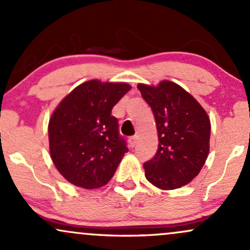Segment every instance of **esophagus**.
Wrapping results in <instances>:
<instances>
[{"mask_svg":"<svg viewBox=\"0 0 250 250\" xmlns=\"http://www.w3.org/2000/svg\"><path fill=\"white\" fill-rule=\"evenodd\" d=\"M137 143V136H133L129 139V145H130V147H135Z\"/></svg>","mask_w":250,"mask_h":250,"instance_id":"obj_1","label":"esophagus"}]
</instances>
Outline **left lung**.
I'll return each mask as SVG.
<instances>
[{
	"label": "left lung",
	"instance_id": "8db88e82",
	"mask_svg": "<svg viewBox=\"0 0 250 250\" xmlns=\"http://www.w3.org/2000/svg\"><path fill=\"white\" fill-rule=\"evenodd\" d=\"M145 101L153 110L159 148L143 165L151 185L173 190L188 185L205 166L209 154L210 120L188 91L171 81L157 85L139 83Z\"/></svg>",
	"mask_w": 250,
	"mask_h": 250
}]
</instances>
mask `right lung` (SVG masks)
I'll list each match as a JSON object with an SVG mask.
<instances>
[{
    "instance_id": "right-lung-1",
    "label": "right lung",
    "mask_w": 250,
    "mask_h": 250,
    "mask_svg": "<svg viewBox=\"0 0 250 250\" xmlns=\"http://www.w3.org/2000/svg\"><path fill=\"white\" fill-rule=\"evenodd\" d=\"M125 82L90 80L59 103L48 125L54 165L76 187L107 185L128 151L111 109L130 90Z\"/></svg>"
}]
</instances>
